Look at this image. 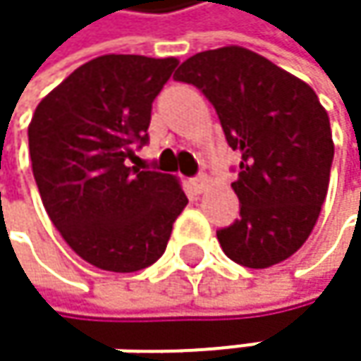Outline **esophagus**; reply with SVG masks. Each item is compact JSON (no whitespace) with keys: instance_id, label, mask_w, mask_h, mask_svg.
I'll use <instances>...</instances> for the list:
<instances>
[{"instance_id":"esophagus-1","label":"esophagus","mask_w":361,"mask_h":361,"mask_svg":"<svg viewBox=\"0 0 361 361\" xmlns=\"http://www.w3.org/2000/svg\"><path fill=\"white\" fill-rule=\"evenodd\" d=\"M209 176H204V173H202V176H198V178H194V180H192V185H194V190H196V192H204V190H207V185H209Z\"/></svg>"}]
</instances>
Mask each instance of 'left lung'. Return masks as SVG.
Listing matches in <instances>:
<instances>
[{
	"label": "left lung",
	"instance_id": "obj_1",
	"mask_svg": "<svg viewBox=\"0 0 361 361\" xmlns=\"http://www.w3.org/2000/svg\"><path fill=\"white\" fill-rule=\"evenodd\" d=\"M176 81L196 85L240 152V217L217 232L224 252L252 269L299 251L324 204L334 142L328 112L299 77L240 45L200 51Z\"/></svg>",
	"mask_w": 361,
	"mask_h": 361
}]
</instances>
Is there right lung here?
<instances>
[{
    "mask_svg": "<svg viewBox=\"0 0 361 361\" xmlns=\"http://www.w3.org/2000/svg\"><path fill=\"white\" fill-rule=\"evenodd\" d=\"M178 62L98 56L54 87L29 123L43 207L66 245L100 269L152 265L188 204L176 176L127 167L133 144L148 142L152 102Z\"/></svg>",
    "mask_w": 361,
    "mask_h": 361,
    "instance_id": "1",
    "label": "right lung"
}]
</instances>
